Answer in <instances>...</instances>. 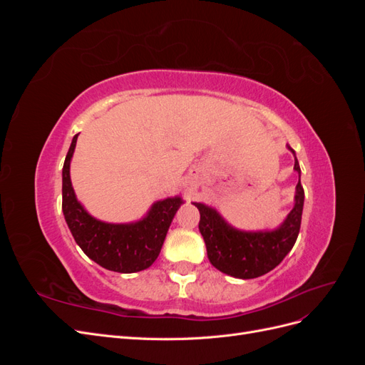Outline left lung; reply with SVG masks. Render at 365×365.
<instances>
[{"label":"left lung","mask_w":365,"mask_h":365,"mask_svg":"<svg viewBox=\"0 0 365 365\" xmlns=\"http://www.w3.org/2000/svg\"><path fill=\"white\" fill-rule=\"evenodd\" d=\"M294 153V149L288 145ZM298 173L294 207L283 222L274 230L245 231L230 225L216 208L193 202L201 213L200 231L207 247L210 263L216 269L236 279H256L269 272L286 257L300 233L304 190L300 182V164L294 163Z\"/></svg>","instance_id":"left-lung-1"}]
</instances>
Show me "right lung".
<instances>
[{
	"label": "right lung",
	"mask_w": 365,
	"mask_h": 365,
	"mask_svg": "<svg viewBox=\"0 0 365 365\" xmlns=\"http://www.w3.org/2000/svg\"><path fill=\"white\" fill-rule=\"evenodd\" d=\"M79 134L73 137L62 169V212L76 244L102 268L138 272L157 260L172 220L184 204L181 196L153 202L135 222L111 224L91 216L77 201L70 178V164Z\"/></svg>",
	"instance_id": "1"
}]
</instances>
